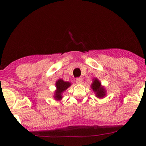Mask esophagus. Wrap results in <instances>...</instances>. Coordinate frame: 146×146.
I'll return each mask as SVG.
<instances>
[{
  "label": "esophagus",
  "instance_id": "1",
  "mask_svg": "<svg viewBox=\"0 0 146 146\" xmlns=\"http://www.w3.org/2000/svg\"><path fill=\"white\" fill-rule=\"evenodd\" d=\"M82 81H83V79L80 77L76 78V82L77 84H82Z\"/></svg>",
  "mask_w": 146,
  "mask_h": 146
}]
</instances>
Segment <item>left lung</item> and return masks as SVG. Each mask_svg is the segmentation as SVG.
<instances>
[{"instance_id":"1","label":"left lung","mask_w":146,"mask_h":146,"mask_svg":"<svg viewBox=\"0 0 146 146\" xmlns=\"http://www.w3.org/2000/svg\"><path fill=\"white\" fill-rule=\"evenodd\" d=\"M91 88L97 93V97L99 98L104 97L105 96V90L102 87H101V83L97 79H95L91 85Z\"/></svg>"}]
</instances>
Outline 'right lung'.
Wrapping results in <instances>:
<instances>
[{"label":"right lung","mask_w":146,"mask_h":146,"mask_svg":"<svg viewBox=\"0 0 146 146\" xmlns=\"http://www.w3.org/2000/svg\"><path fill=\"white\" fill-rule=\"evenodd\" d=\"M71 84L68 82H64V80L60 79L56 82V91L55 92V98L56 100H60L62 98L61 94L64 91H65L66 89L70 87Z\"/></svg>","instance_id":"right-lung-1"}]
</instances>
